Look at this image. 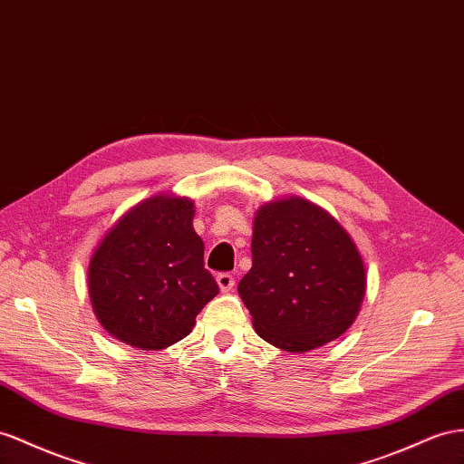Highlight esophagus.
Returning a JSON list of instances; mask_svg holds the SVG:
<instances>
[{"label":"esophagus","instance_id":"esophagus-1","mask_svg":"<svg viewBox=\"0 0 464 464\" xmlns=\"http://www.w3.org/2000/svg\"><path fill=\"white\" fill-rule=\"evenodd\" d=\"M218 284H219V290L227 294L235 286V278L231 275H227V272H223V275H218Z\"/></svg>","mask_w":464,"mask_h":464}]
</instances>
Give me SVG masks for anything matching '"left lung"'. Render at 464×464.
<instances>
[{
    "instance_id": "obj_1",
    "label": "left lung",
    "mask_w": 464,
    "mask_h": 464,
    "mask_svg": "<svg viewBox=\"0 0 464 464\" xmlns=\"http://www.w3.org/2000/svg\"><path fill=\"white\" fill-rule=\"evenodd\" d=\"M251 251L253 268L237 290L258 337L307 353L353 325L366 290L364 263L325 209L298 196L260 206Z\"/></svg>"
}]
</instances>
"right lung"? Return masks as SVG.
I'll return each instance as SVG.
<instances>
[{
	"label": "right lung",
	"mask_w": 464,
	"mask_h": 464,
	"mask_svg": "<svg viewBox=\"0 0 464 464\" xmlns=\"http://www.w3.org/2000/svg\"><path fill=\"white\" fill-rule=\"evenodd\" d=\"M194 201L159 194L123 213L88 266L93 314L108 334L159 351L192 334L196 315L219 294L192 227Z\"/></svg>",
	"instance_id": "add662e5"
}]
</instances>
